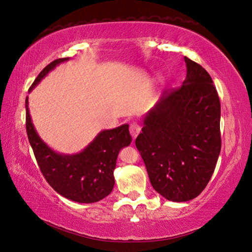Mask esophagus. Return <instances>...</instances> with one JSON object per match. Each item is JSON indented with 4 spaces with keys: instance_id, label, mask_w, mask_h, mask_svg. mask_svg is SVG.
Wrapping results in <instances>:
<instances>
[{
    "instance_id": "obj_1",
    "label": "esophagus",
    "mask_w": 252,
    "mask_h": 252,
    "mask_svg": "<svg viewBox=\"0 0 252 252\" xmlns=\"http://www.w3.org/2000/svg\"><path fill=\"white\" fill-rule=\"evenodd\" d=\"M129 131H130V135L132 136V138L135 139L136 137L140 134L141 127L137 124V123H132V124H130L129 126Z\"/></svg>"
}]
</instances>
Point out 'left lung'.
I'll use <instances>...</instances> for the list:
<instances>
[{
	"mask_svg": "<svg viewBox=\"0 0 252 252\" xmlns=\"http://www.w3.org/2000/svg\"><path fill=\"white\" fill-rule=\"evenodd\" d=\"M182 87L164 93L142 118L136 147L153 188L172 202L200 195L220 153V103L202 65L184 57Z\"/></svg>",
	"mask_w": 252,
	"mask_h": 252,
	"instance_id": "8db88e82",
	"label": "left lung"
}]
</instances>
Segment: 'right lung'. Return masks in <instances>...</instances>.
Instances as JSON below:
<instances>
[{
  "label": "right lung",
  "mask_w": 252,
  "mask_h": 252,
  "mask_svg": "<svg viewBox=\"0 0 252 252\" xmlns=\"http://www.w3.org/2000/svg\"><path fill=\"white\" fill-rule=\"evenodd\" d=\"M69 59L52 61L38 74L28 92H32L57 65ZM25 107L28 140L40 171L50 187L60 195L78 203H95L106 197L115 184L114 170L118 154L131 142L128 125L99 131L82 151L65 155L50 148L38 135L28 108V96Z\"/></svg>",
  "instance_id": "1"
}]
</instances>
